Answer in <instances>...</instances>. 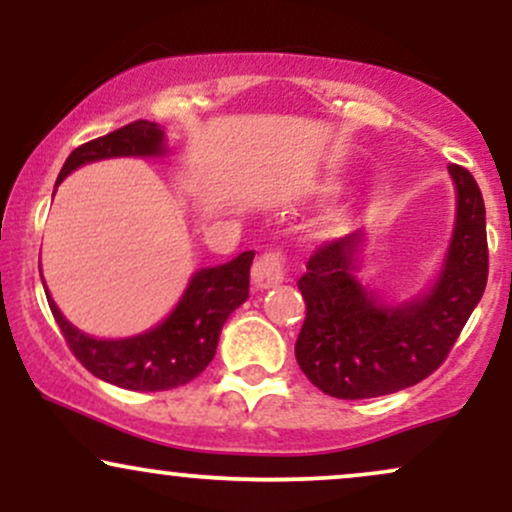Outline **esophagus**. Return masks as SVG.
Listing matches in <instances>:
<instances>
[{
  "instance_id": "34e87169",
  "label": "esophagus",
  "mask_w": 512,
  "mask_h": 512,
  "mask_svg": "<svg viewBox=\"0 0 512 512\" xmlns=\"http://www.w3.org/2000/svg\"><path fill=\"white\" fill-rule=\"evenodd\" d=\"M286 276V257L279 250H267L252 264V281L257 289L279 286Z\"/></svg>"
}]
</instances>
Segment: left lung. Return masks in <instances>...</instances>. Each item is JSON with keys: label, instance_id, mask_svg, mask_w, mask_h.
<instances>
[{"label": "left lung", "instance_id": "left-lung-1", "mask_svg": "<svg viewBox=\"0 0 512 512\" xmlns=\"http://www.w3.org/2000/svg\"><path fill=\"white\" fill-rule=\"evenodd\" d=\"M457 192L455 228L436 284L390 305L358 281L363 231L325 243L298 279L305 320L296 361L308 380L337 399L383 397L436 370L477 308L489 276L486 209L467 168L448 166Z\"/></svg>", "mask_w": 512, "mask_h": 512}]
</instances>
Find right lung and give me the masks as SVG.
<instances>
[{
	"mask_svg": "<svg viewBox=\"0 0 512 512\" xmlns=\"http://www.w3.org/2000/svg\"><path fill=\"white\" fill-rule=\"evenodd\" d=\"M163 129L156 122L137 120L81 144L69 154L57 185L84 163L117 156H163ZM255 250L240 252L236 260L199 269L187 284L180 303L154 330L127 339H96L64 320L48 296L64 342L88 373L105 383L134 392H161L187 385L209 366L228 315L248 301L250 264ZM45 286V284H43Z\"/></svg>",
	"mask_w": 512,
	"mask_h": 512,
	"instance_id": "obj_1",
	"label": "right lung"
}]
</instances>
